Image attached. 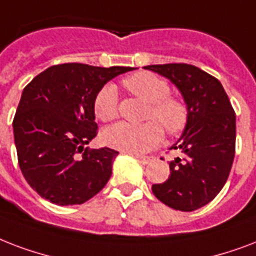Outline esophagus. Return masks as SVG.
Wrapping results in <instances>:
<instances>
[{
  "label": "esophagus",
  "mask_w": 256,
  "mask_h": 256,
  "mask_svg": "<svg viewBox=\"0 0 256 256\" xmlns=\"http://www.w3.org/2000/svg\"><path fill=\"white\" fill-rule=\"evenodd\" d=\"M136 159H138L142 164H144V166H146V164H150V162H152V158H150V156H138V155H136Z\"/></svg>",
  "instance_id": "34e87169"
}]
</instances>
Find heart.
<instances>
[{
    "mask_svg": "<svg viewBox=\"0 0 256 256\" xmlns=\"http://www.w3.org/2000/svg\"><path fill=\"white\" fill-rule=\"evenodd\" d=\"M124 85L128 90L150 104L146 118L156 122L130 124L118 122L104 130L106 144L114 150L140 155L159 146L163 138V130L168 134H178L188 122V110L183 101L168 96L170 86L163 78L150 72H138L126 77ZM93 110L101 122H110L118 114V89L114 84H106L97 92Z\"/></svg>",
    "mask_w": 256,
    "mask_h": 256,
    "instance_id": "obj_1",
    "label": "heart"
}]
</instances>
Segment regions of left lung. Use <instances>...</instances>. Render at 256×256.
I'll return each mask as SVG.
<instances>
[{
  "label": "left lung",
  "instance_id": "obj_1",
  "mask_svg": "<svg viewBox=\"0 0 256 256\" xmlns=\"http://www.w3.org/2000/svg\"><path fill=\"white\" fill-rule=\"evenodd\" d=\"M166 77L183 96L188 122L171 150L183 159L170 162L171 175L152 192L168 207L195 211L208 204L228 179L235 156L236 118L220 81L188 64L144 66Z\"/></svg>",
  "mask_w": 256,
  "mask_h": 256
}]
</instances>
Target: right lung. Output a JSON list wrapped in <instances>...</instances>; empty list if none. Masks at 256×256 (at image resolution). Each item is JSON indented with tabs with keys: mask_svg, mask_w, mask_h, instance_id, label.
Returning a JSON list of instances; mask_svg holds the SVG:
<instances>
[{
	"mask_svg": "<svg viewBox=\"0 0 256 256\" xmlns=\"http://www.w3.org/2000/svg\"><path fill=\"white\" fill-rule=\"evenodd\" d=\"M130 66L53 65L25 86L13 120L18 164L28 184L58 206L82 204L104 188L118 150H88L96 138L97 92Z\"/></svg>",
	"mask_w": 256,
	"mask_h": 256,
	"instance_id": "right-lung-1",
	"label": "right lung"
}]
</instances>
